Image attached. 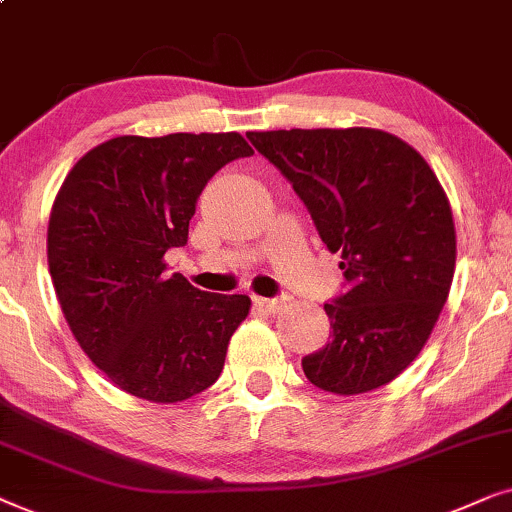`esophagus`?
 Segmentation results:
<instances>
[{
    "instance_id": "obj_1",
    "label": "esophagus",
    "mask_w": 512,
    "mask_h": 512,
    "mask_svg": "<svg viewBox=\"0 0 512 512\" xmlns=\"http://www.w3.org/2000/svg\"><path fill=\"white\" fill-rule=\"evenodd\" d=\"M252 304L257 306V309L267 311V313H276L283 309V299H267V297H252Z\"/></svg>"
}]
</instances>
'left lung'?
Instances as JSON below:
<instances>
[{
	"instance_id": "obj_1",
	"label": "left lung",
	"mask_w": 512,
	"mask_h": 512,
	"mask_svg": "<svg viewBox=\"0 0 512 512\" xmlns=\"http://www.w3.org/2000/svg\"><path fill=\"white\" fill-rule=\"evenodd\" d=\"M309 208L349 290L325 304L332 339L302 360L313 386L358 395L419 356L452 288L456 231L417 149L377 128L248 133Z\"/></svg>"
}]
</instances>
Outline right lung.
Listing matches in <instances>:
<instances>
[{
    "label": "right lung",
    "mask_w": 512,
    "mask_h": 512,
    "mask_svg": "<svg viewBox=\"0 0 512 512\" xmlns=\"http://www.w3.org/2000/svg\"><path fill=\"white\" fill-rule=\"evenodd\" d=\"M238 133L119 135L67 173L49 217V271L74 339L114 386L182 403L220 377L250 297L215 295L166 271L196 201L222 166L250 156Z\"/></svg>",
    "instance_id": "1"
}]
</instances>
